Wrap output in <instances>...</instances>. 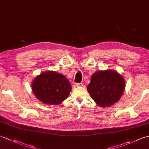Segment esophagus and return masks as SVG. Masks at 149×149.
I'll list each match as a JSON object with an SVG mask.
<instances>
[{
    "label": "esophagus",
    "mask_w": 149,
    "mask_h": 149,
    "mask_svg": "<svg viewBox=\"0 0 149 149\" xmlns=\"http://www.w3.org/2000/svg\"><path fill=\"white\" fill-rule=\"evenodd\" d=\"M83 86V83H75L74 86L75 87H81Z\"/></svg>",
    "instance_id": "34e87169"
}]
</instances>
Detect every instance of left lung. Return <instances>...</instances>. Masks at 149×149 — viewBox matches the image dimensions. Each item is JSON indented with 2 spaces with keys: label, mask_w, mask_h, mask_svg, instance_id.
Wrapping results in <instances>:
<instances>
[{
  "label": "left lung",
  "mask_w": 149,
  "mask_h": 149,
  "mask_svg": "<svg viewBox=\"0 0 149 149\" xmlns=\"http://www.w3.org/2000/svg\"><path fill=\"white\" fill-rule=\"evenodd\" d=\"M125 88L124 78L114 70L97 71L92 75L87 90L98 106L109 107L118 102Z\"/></svg>",
  "instance_id": "obj_1"
}]
</instances>
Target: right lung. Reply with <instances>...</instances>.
<instances>
[{
    "instance_id": "1",
    "label": "right lung",
    "mask_w": 149,
    "mask_h": 149,
    "mask_svg": "<svg viewBox=\"0 0 149 149\" xmlns=\"http://www.w3.org/2000/svg\"><path fill=\"white\" fill-rule=\"evenodd\" d=\"M71 90L66 77L52 70L43 72L32 82V91L36 99L48 105L62 103L67 99Z\"/></svg>"
}]
</instances>
